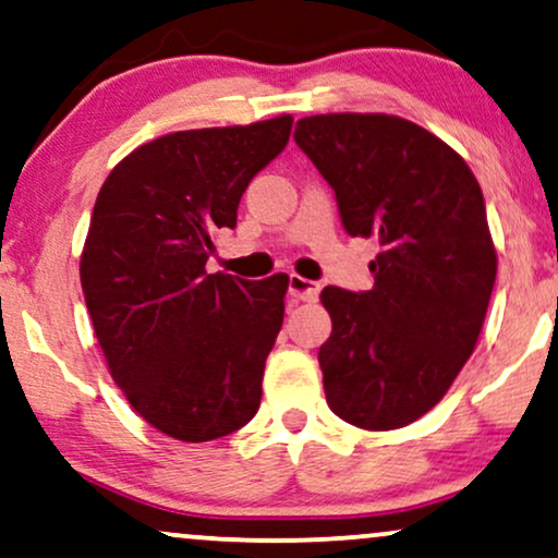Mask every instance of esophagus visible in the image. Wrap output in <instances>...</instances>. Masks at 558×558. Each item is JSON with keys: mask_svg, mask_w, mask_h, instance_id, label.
Listing matches in <instances>:
<instances>
[{"mask_svg": "<svg viewBox=\"0 0 558 558\" xmlns=\"http://www.w3.org/2000/svg\"><path fill=\"white\" fill-rule=\"evenodd\" d=\"M319 291H322L319 283H314V280L308 278H301V275H291V278H288V293H291V299L295 301H316L319 299Z\"/></svg>", "mask_w": 558, "mask_h": 558, "instance_id": "esophagus-1", "label": "esophagus"}]
</instances>
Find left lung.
Wrapping results in <instances>:
<instances>
[{"label": "left lung", "instance_id": "1", "mask_svg": "<svg viewBox=\"0 0 558 558\" xmlns=\"http://www.w3.org/2000/svg\"><path fill=\"white\" fill-rule=\"evenodd\" d=\"M293 138L344 231L380 244L371 291H322L327 404L355 427H404L446 397L482 331L497 278L482 187L446 141L397 116L301 118Z\"/></svg>", "mask_w": 558, "mask_h": 558}]
</instances>
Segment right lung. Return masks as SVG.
I'll return each instance as SVG.
<instances>
[{"mask_svg": "<svg viewBox=\"0 0 558 558\" xmlns=\"http://www.w3.org/2000/svg\"><path fill=\"white\" fill-rule=\"evenodd\" d=\"M291 125L278 116L154 138L118 161L95 201L80 263L92 327L129 404L169 437L216 440L259 409L288 275L244 280L206 263Z\"/></svg>", "mask_w": 558, "mask_h": 558, "instance_id": "add662e5", "label": "right lung"}]
</instances>
